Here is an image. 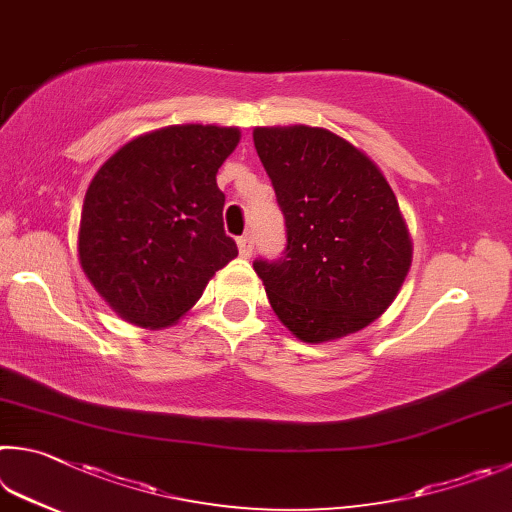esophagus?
Masks as SVG:
<instances>
[{
  "instance_id": "34e87169",
  "label": "esophagus",
  "mask_w": 512,
  "mask_h": 512,
  "mask_svg": "<svg viewBox=\"0 0 512 512\" xmlns=\"http://www.w3.org/2000/svg\"><path fill=\"white\" fill-rule=\"evenodd\" d=\"M238 249L240 256H251V251H254V238H251V233H245V236L238 238Z\"/></svg>"
}]
</instances>
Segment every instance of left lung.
<instances>
[{"instance_id":"1","label":"left lung","mask_w":512,"mask_h":512,"mask_svg":"<svg viewBox=\"0 0 512 512\" xmlns=\"http://www.w3.org/2000/svg\"><path fill=\"white\" fill-rule=\"evenodd\" d=\"M254 146L285 218L279 258H256L267 299L303 342L369 326L396 299L411 240L373 161L319 128H256Z\"/></svg>"}]
</instances>
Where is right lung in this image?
Segmentation results:
<instances>
[{
  "instance_id": "right-lung-1",
  "label": "right lung",
  "mask_w": 512,
  "mask_h": 512,
  "mask_svg": "<svg viewBox=\"0 0 512 512\" xmlns=\"http://www.w3.org/2000/svg\"><path fill=\"white\" fill-rule=\"evenodd\" d=\"M236 128L173 125L130 141L98 170L80 215L78 254L98 294L130 324L177 321L238 256L224 233L215 173Z\"/></svg>"
}]
</instances>
